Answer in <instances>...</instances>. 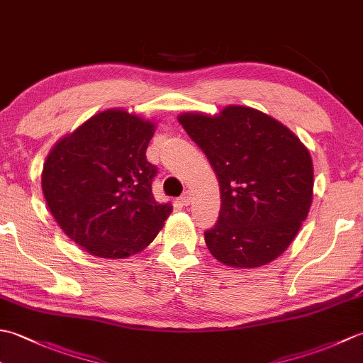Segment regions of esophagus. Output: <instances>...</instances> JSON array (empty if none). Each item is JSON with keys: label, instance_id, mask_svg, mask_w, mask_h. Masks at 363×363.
<instances>
[{"label": "esophagus", "instance_id": "esophagus-1", "mask_svg": "<svg viewBox=\"0 0 363 363\" xmlns=\"http://www.w3.org/2000/svg\"><path fill=\"white\" fill-rule=\"evenodd\" d=\"M179 199H181V204H182V206H189L190 201H191V196H190L189 191H186V194H184Z\"/></svg>", "mask_w": 363, "mask_h": 363}]
</instances>
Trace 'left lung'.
<instances>
[{
	"mask_svg": "<svg viewBox=\"0 0 363 363\" xmlns=\"http://www.w3.org/2000/svg\"><path fill=\"white\" fill-rule=\"evenodd\" d=\"M209 159L220 184L221 209L204 233L212 256L234 268L279 257L307 218L313 195L311 154L269 115L228 106L218 115L177 117Z\"/></svg>",
	"mask_w": 363,
	"mask_h": 363,
	"instance_id": "1",
	"label": "left lung"
}]
</instances>
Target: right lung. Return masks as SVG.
Here are the masks:
<instances>
[{"mask_svg": "<svg viewBox=\"0 0 363 363\" xmlns=\"http://www.w3.org/2000/svg\"><path fill=\"white\" fill-rule=\"evenodd\" d=\"M154 125L123 109L95 115L46 157L42 190L54 220L87 252L123 259L148 246L172 213L151 184L146 160Z\"/></svg>", "mask_w": 363, "mask_h": 363, "instance_id": "add662e5", "label": "right lung"}]
</instances>
